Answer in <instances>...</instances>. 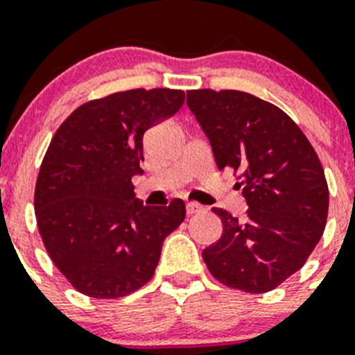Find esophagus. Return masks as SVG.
<instances>
[{
    "mask_svg": "<svg viewBox=\"0 0 355 355\" xmlns=\"http://www.w3.org/2000/svg\"><path fill=\"white\" fill-rule=\"evenodd\" d=\"M185 209H187V215H196V213H201L205 208L201 205H198V202H187Z\"/></svg>",
    "mask_w": 355,
    "mask_h": 355,
    "instance_id": "1",
    "label": "esophagus"
}]
</instances>
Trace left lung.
<instances>
[{
  "label": "left lung",
  "instance_id": "obj_1",
  "mask_svg": "<svg viewBox=\"0 0 355 355\" xmlns=\"http://www.w3.org/2000/svg\"><path fill=\"white\" fill-rule=\"evenodd\" d=\"M187 105L216 168H232L248 205L243 218L211 209L223 232L202 250V260L232 290H274L304 267L324 232L329 191L321 161L286 112L254 95L191 90Z\"/></svg>",
  "mask_w": 355,
  "mask_h": 355
}]
</instances>
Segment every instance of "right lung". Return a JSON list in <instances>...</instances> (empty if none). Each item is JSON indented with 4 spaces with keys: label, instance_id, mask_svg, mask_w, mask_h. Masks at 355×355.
<instances>
[{
    "label": "right lung",
    "instance_id": "add662e5",
    "mask_svg": "<svg viewBox=\"0 0 355 355\" xmlns=\"http://www.w3.org/2000/svg\"><path fill=\"white\" fill-rule=\"evenodd\" d=\"M185 94L118 92L79 105L55 132L34 189L37 229L51 261L86 297L119 298L154 276L164 237L185 205L144 206L132 177L142 173L144 133L173 116Z\"/></svg>",
    "mask_w": 355,
    "mask_h": 355
}]
</instances>
